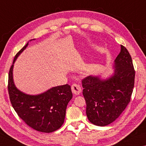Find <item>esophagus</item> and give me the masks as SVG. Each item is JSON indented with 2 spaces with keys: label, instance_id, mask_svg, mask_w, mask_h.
I'll return each instance as SVG.
<instances>
[{
  "label": "esophagus",
  "instance_id": "34e87169",
  "mask_svg": "<svg viewBox=\"0 0 146 146\" xmlns=\"http://www.w3.org/2000/svg\"><path fill=\"white\" fill-rule=\"evenodd\" d=\"M71 89H72V91L73 94L74 95H78L81 93V91H82L81 87L79 86V85H78L76 84H74L72 85Z\"/></svg>",
  "mask_w": 146,
  "mask_h": 146
}]
</instances>
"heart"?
<instances>
[{
  "mask_svg": "<svg viewBox=\"0 0 146 146\" xmlns=\"http://www.w3.org/2000/svg\"><path fill=\"white\" fill-rule=\"evenodd\" d=\"M84 71L87 74L89 73L91 71V66L90 65H89V64H87V65L84 67Z\"/></svg>",
  "mask_w": 146,
  "mask_h": 146,
  "instance_id": "heart-1",
  "label": "heart"
}]
</instances>
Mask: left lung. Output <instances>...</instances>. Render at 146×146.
<instances>
[{
  "mask_svg": "<svg viewBox=\"0 0 146 146\" xmlns=\"http://www.w3.org/2000/svg\"><path fill=\"white\" fill-rule=\"evenodd\" d=\"M112 68L108 77L93 75L82 81L87 117L97 126L113 122L126 108L133 93L135 72L129 51L121 45Z\"/></svg>",
  "mask_w": 146,
  "mask_h": 146,
  "instance_id": "1",
  "label": "left lung"
}]
</instances>
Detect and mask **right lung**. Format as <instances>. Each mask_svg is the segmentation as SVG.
<instances>
[{"mask_svg":"<svg viewBox=\"0 0 146 146\" xmlns=\"http://www.w3.org/2000/svg\"><path fill=\"white\" fill-rule=\"evenodd\" d=\"M20 50L13 59L9 71L8 93L10 102L20 118L36 131L52 133L63 124L66 110L72 98L71 87L68 85L53 87L38 95H29L20 91L13 81V66L17 57L28 46L29 42Z\"/></svg>","mask_w":146,"mask_h":146,"instance_id":"obj_1","label":"right lung"}]
</instances>
